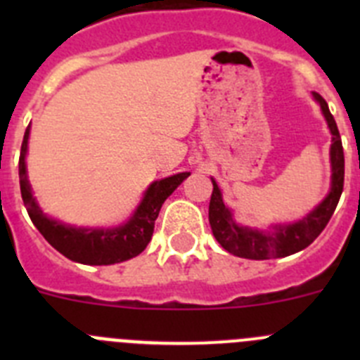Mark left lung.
Returning a JSON list of instances; mask_svg holds the SVG:
<instances>
[{"label":"left lung","mask_w":360,"mask_h":360,"mask_svg":"<svg viewBox=\"0 0 360 360\" xmlns=\"http://www.w3.org/2000/svg\"><path fill=\"white\" fill-rule=\"evenodd\" d=\"M314 98L321 106L324 120L332 133V146H330V165H332V186L328 195L324 196L319 205L311 209L307 216L292 224H276L269 229H252L238 225L231 209L224 203V196L214 178L212 182L211 203H209V224L212 234L218 243L227 252L245 259H274L307 249L311 241L319 236L323 229L332 218L339 198H341L342 186H345V151L339 129L333 115L330 113L328 104L314 91Z\"/></svg>","instance_id":"8db88e82"}]
</instances>
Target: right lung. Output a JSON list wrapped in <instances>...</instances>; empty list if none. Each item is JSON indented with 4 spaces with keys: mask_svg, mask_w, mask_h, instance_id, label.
Here are the masks:
<instances>
[{
    "mask_svg": "<svg viewBox=\"0 0 360 360\" xmlns=\"http://www.w3.org/2000/svg\"><path fill=\"white\" fill-rule=\"evenodd\" d=\"M28 136H30V126L25 131L21 155H19V186L28 216L53 249L59 250L72 262L82 265H113L139 256L151 241L155 219L158 218L162 203L191 174L178 173L162 180H155L146 189L135 212L122 225L110 229L66 225L44 214L32 195L27 162H25L28 151Z\"/></svg>",
    "mask_w": 360,
    "mask_h": 360,
    "instance_id": "add662e5",
    "label": "right lung"
}]
</instances>
